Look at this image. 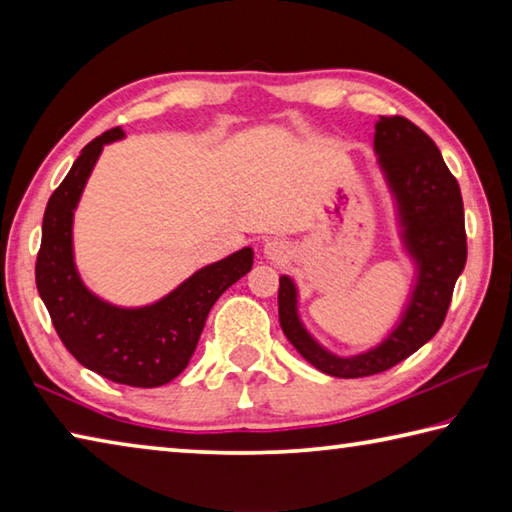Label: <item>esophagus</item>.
<instances>
[{
    "mask_svg": "<svg viewBox=\"0 0 512 512\" xmlns=\"http://www.w3.org/2000/svg\"><path fill=\"white\" fill-rule=\"evenodd\" d=\"M289 253H291L289 244H287V241H282V239H273L264 246V255L271 259V262H287Z\"/></svg>",
    "mask_w": 512,
    "mask_h": 512,
    "instance_id": "esophagus-1",
    "label": "esophagus"
}]
</instances>
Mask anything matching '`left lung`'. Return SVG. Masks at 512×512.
Here are the masks:
<instances>
[{"mask_svg":"<svg viewBox=\"0 0 512 512\" xmlns=\"http://www.w3.org/2000/svg\"><path fill=\"white\" fill-rule=\"evenodd\" d=\"M375 151L400 205L406 248L420 266L402 323L379 348L341 359L305 332L296 311V287L287 275L280 277L277 291L284 336L311 366L341 379L384 372L433 339L447 316L467 259L461 187L431 137L406 117L381 115L375 124Z\"/></svg>","mask_w":512,"mask_h":512,"instance_id":"obj_1","label":"left lung"}]
</instances>
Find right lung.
Returning <instances> with one entry per match:
<instances>
[{"mask_svg":"<svg viewBox=\"0 0 512 512\" xmlns=\"http://www.w3.org/2000/svg\"><path fill=\"white\" fill-rule=\"evenodd\" d=\"M110 128L85 146L51 194L36 259V284L67 352L115 384L155 388L187 368L207 314L221 293L253 266V250L221 259L194 273L167 298L142 309H119L83 287L72 257V216L103 144L119 140Z\"/></svg>","mask_w":512,"mask_h":512,"instance_id":"1","label":"right lung"}]
</instances>
